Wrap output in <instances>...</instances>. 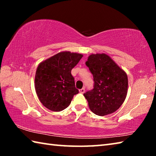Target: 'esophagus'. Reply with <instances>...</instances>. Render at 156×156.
Returning <instances> with one entry per match:
<instances>
[{"mask_svg":"<svg viewBox=\"0 0 156 156\" xmlns=\"http://www.w3.org/2000/svg\"><path fill=\"white\" fill-rule=\"evenodd\" d=\"M79 91H80V93H81V94H84V91H85V89H84V88H83V89H80Z\"/></svg>","mask_w":156,"mask_h":156,"instance_id":"34e87169","label":"esophagus"}]
</instances>
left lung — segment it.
I'll return each instance as SVG.
<instances>
[{"label":"left lung","mask_w":156,"mask_h":156,"mask_svg":"<svg viewBox=\"0 0 156 156\" xmlns=\"http://www.w3.org/2000/svg\"><path fill=\"white\" fill-rule=\"evenodd\" d=\"M93 74L94 88L84 94L92 112L100 116L119 109L126 97V72L105 54H92L85 62Z\"/></svg>","instance_id":"obj_1"}]
</instances>
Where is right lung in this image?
Segmentation results:
<instances>
[{"instance_id": "1", "label": "right lung", "mask_w": 156, "mask_h": 156, "mask_svg": "<svg viewBox=\"0 0 156 156\" xmlns=\"http://www.w3.org/2000/svg\"><path fill=\"white\" fill-rule=\"evenodd\" d=\"M83 56L78 53L61 51L38 65L34 85L39 100L48 109L64 110L78 94L71 72Z\"/></svg>"}]
</instances>
